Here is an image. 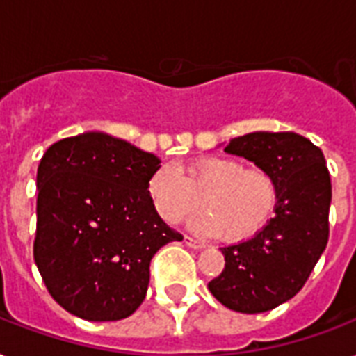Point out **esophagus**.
Masks as SVG:
<instances>
[{
  "label": "esophagus",
  "mask_w": 356,
  "mask_h": 356,
  "mask_svg": "<svg viewBox=\"0 0 356 356\" xmlns=\"http://www.w3.org/2000/svg\"><path fill=\"white\" fill-rule=\"evenodd\" d=\"M184 243L188 245V248H194V249H203L207 248V243L203 240H197V238H192L188 234H184Z\"/></svg>",
  "instance_id": "esophagus-1"
}]
</instances>
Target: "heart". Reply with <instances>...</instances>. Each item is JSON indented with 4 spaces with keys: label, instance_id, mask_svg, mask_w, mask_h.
Wrapping results in <instances>:
<instances>
[{
    "label": "heart",
    "instance_id": "1",
    "mask_svg": "<svg viewBox=\"0 0 356 356\" xmlns=\"http://www.w3.org/2000/svg\"><path fill=\"white\" fill-rule=\"evenodd\" d=\"M200 195L207 211L192 227L240 242L260 233L275 214L279 184L264 168H243L227 156L195 159L184 166V177L173 166H162L147 181V197L166 223L192 216L201 205Z\"/></svg>",
    "mask_w": 356,
    "mask_h": 356
}]
</instances>
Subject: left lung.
I'll return each instance as SVG.
<instances>
[{
	"label": "left lung",
	"mask_w": 356,
	"mask_h": 356,
	"mask_svg": "<svg viewBox=\"0 0 356 356\" xmlns=\"http://www.w3.org/2000/svg\"><path fill=\"white\" fill-rule=\"evenodd\" d=\"M223 151L273 173L279 203L260 233L222 248L225 268L209 290L231 310L268 312L303 288L325 251L331 175L320 147L296 133L257 131L233 138Z\"/></svg>",
	"instance_id": "1"
}]
</instances>
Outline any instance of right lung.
<instances>
[{
    "label": "right lung",
    "mask_w": 356,
    "mask_h": 356,
    "mask_svg": "<svg viewBox=\"0 0 356 356\" xmlns=\"http://www.w3.org/2000/svg\"><path fill=\"white\" fill-rule=\"evenodd\" d=\"M161 159L102 131L58 140L36 173L35 262L51 298L88 321L138 309L153 254L183 236L147 197Z\"/></svg>",
    "instance_id": "right-lung-1"
}]
</instances>
